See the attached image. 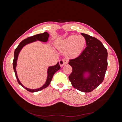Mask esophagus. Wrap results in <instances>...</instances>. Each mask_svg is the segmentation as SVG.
<instances>
[{
  "instance_id": "34e87169",
  "label": "esophagus",
  "mask_w": 122,
  "mask_h": 122,
  "mask_svg": "<svg viewBox=\"0 0 122 122\" xmlns=\"http://www.w3.org/2000/svg\"><path fill=\"white\" fill-rule=\"evenodd\" d=\"M68 63V60L67 59L64 58L59 61V65L61 67L64 66L65 65L67 64Z\"/></svg>"
}]
</instances>
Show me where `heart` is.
Listing matches in <instances>:
<instances>
[{"label": "heart", "mask_w": 122, "mask_h": 122, "mask_svg": "<svg viewBox=\"0 0 122 122\" xmlns=\"http://www.w3.org/2000/svg\"><path fill=\"white\" fill-rule=\"evenodd\" d=\"M86 44V39L81 35H72L66 39L57 43L58 48L69 50V55L73 57L78 56L82 51Z\"/></svg>", "instance_id": "obj_1"}]
</instances>
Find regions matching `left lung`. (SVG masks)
I'll return each instance as SVG.
<instances>
[{"label":"left lung","instance_id":"obj_1","mask_svg":"<svg viewBox=\"0 0 122 122\" xmlns=\"http://www.w3.org/2000/svg\"><path fill=\"white\" fill-rule=\"evenodd\" d=\"M81 34L85 37L87 46L79 56L70 59L69 64L73 69L69 79L76 89L89 92L103 81L107 68L108 53L103 44L97 38ZM86 71L90 73V76L85 79L83 74Z\"/></svg>","mask_w":122,"mask_h":122}]
</instances>
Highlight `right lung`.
I'll list each match as a JSON object with an SVG mask.
<instances>
[{
	"mask_svg": "<svg viewBox=\"0 0 122 122\" xmlns=\"http://www.w3.org/2000/svg\"><path fill=\"white\" fill-rule=\"evenodd\" d=\"M48 37H49V34L47 33H46V32H44V33H43V34H37V35H36L33 36H30L27 38H25V39L23 41H22L20 43V44H19V46H17V47L15 49V51H14V59H13V66L14 71L15 73V76H16V77L17 78V81L22 86H23L24 88H25V89H26V90H27L28 91H29L30 92H36L40 91L42 90V89L47 87L49 86V85L50 84L51 80H52V79L53 78V76L54 74H55V72H56L57 71H58V70L60 69V66L59 64V62H58L57 64L55 65V66L49 67L48 69V71H47V73H48L47 79V81L46 82V84H45L41 87L38 88V89H30L26 88L24 86H23L22 85L21 83L20 82V81H19V80L18 78L16 71V64H17V60L18 58V56L19 52H20V50H21V49L24 46H25V44L32 42L35 41L37 40L41 41H43V42H46L47 41Z\"/></svg>",
	"mask_w": 122,
	"mask_h": 122,
	"instance_id": "1",
	"label": "right lung"
}]
</instances>
